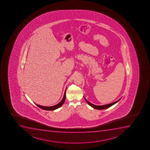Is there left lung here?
<instances>
[{
  "instance_id": "obj_1",
  "label": "left lung",
  "mask_w": 150,
  "mask_h": 150,
  "mask_svg": "<svg viewBox=\"0 0 150 150\" xmlns=\"http://www.w3.org/2000/svg\"><path fill=\"white\" fill-rule=\"evenodd\" d=\"M85 101H86L87 103H88L89 105L91 106V107L94 108H95L96 109H98V110H101V109H106V108H109V107H110L111 106H112L113 105H114V104L116 103L117 102H118L120 100V99H118V100L116 101L115 102H112V103H109V104H105V105H94V104H92V103H91L90 102H89L85 98Z\"/></svg>"
}]
</instances>
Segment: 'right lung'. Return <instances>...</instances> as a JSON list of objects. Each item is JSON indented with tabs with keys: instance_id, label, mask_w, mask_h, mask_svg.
Wrapping results in <instances>:
<instances>
[{
	"instance_id": "add662e5",
	"label": "right lung",
	"mask_w": 150,
	"mask_h": 150,
	"mask_svg": "<svg viewBox=\"0 0 150 150\" xmlns=\"http://www.w3.org/2000/svg\"><path fill=\"white\" fill-rule=\"evenodd\" d=\"M66 91V89L64 94V96L63 97V98H62V100L58 104L52 106H44L40 105H38L37 104H35L39 108H41L42 109L46 110H54L55 109H58V108H60L63 104L65 100Z\"/></svg>"
}]
</instances>
